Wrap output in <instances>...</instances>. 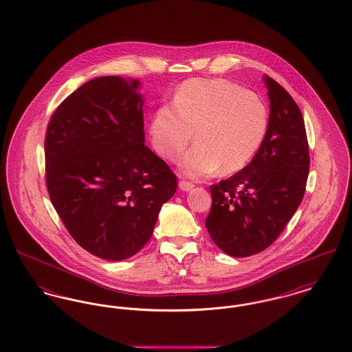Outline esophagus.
Segmentation results:
<instances>
[{"label":"esophagus","mask_w":352,"mask_h":352,"mask_svg":"<svg viewBox=\"0 0 352 352\" xmlns=\"http://www.w3.org/2000/svg\"><path fill=\"white\" fill-rule=\"evenodd\" d=\"M179 188H181L182 191H190V190L194 188V184L187 182V181H181V182H179Z\"/></svg>","instance_id":"esophagus-1"}]
</instances>
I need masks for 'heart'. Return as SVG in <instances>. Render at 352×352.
Listing matches in <instances>:
<instances>
[{
	"instance_id": "1",
	"label": "heart",
	"mask_w": 352,
	"mask_h": 352,
	"mask_svg": "<svg viewBox=\"0 0 352 352\" xmlns=\"http://www.w3.org/2000/svg\"><path fill=\"white\" fill-rule=\"evenodd\" d=\"M173 107L162 105L151 116V146L166 161H179L190 178L220 170L232 174L245 168L261 148L269 128L268 108L257 95L223 79H194L179 87Z\"/></svg>"
}]
</instances>
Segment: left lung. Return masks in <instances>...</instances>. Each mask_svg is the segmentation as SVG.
<instances>
[{
  "mask_svg": "<svg viewBox=\"0 0 352 352\" xmlns=\"http://www.w3.org/2000/svg\"><path fill=\"white\" fill-rule=\"evenodd\" d=\"M270 113L267 137L251 162L211 186L206 227L224 253L248 257L267 250L300 207L309 175L301 111L284 87L264 76Z\"/></svg>",
  "mask_w": 352,
  "mask_h": 352,
  "instance_id": "left-lung-1",
  "label": "left lung"
}]
</instances>
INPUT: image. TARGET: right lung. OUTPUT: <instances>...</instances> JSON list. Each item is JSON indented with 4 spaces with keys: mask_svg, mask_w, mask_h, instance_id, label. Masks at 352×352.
<instances>
[{
    "mask_svg": "<svg viewBox=\"0 0 352 352\" xmlns=\"http://www.w3.org/2000/svg\"><path fill=\"white\" fill-rule=\"evenodd\" d=\"M140 80L100 76L54 112L45 140L51 203L74 240L120 261L151 237L177 177L145 145Z\"/></svg>",
    "mask_w": 352,
    "mask_h": 352,
    "instance_id": "add662e5",
    "label": "right lung"
}]
</instances>
